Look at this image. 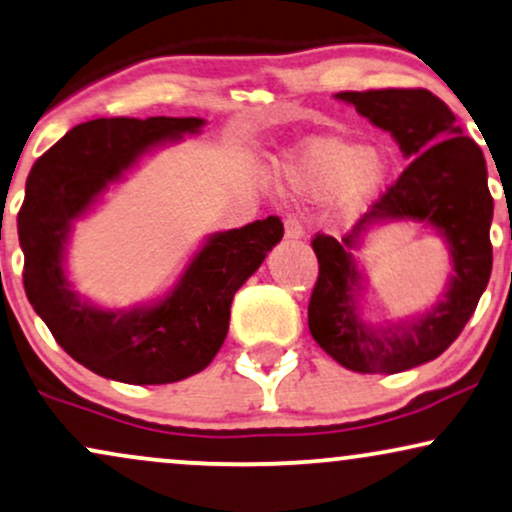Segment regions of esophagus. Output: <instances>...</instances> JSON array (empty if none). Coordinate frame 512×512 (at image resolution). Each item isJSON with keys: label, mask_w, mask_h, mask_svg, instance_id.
<instances>
[{"label": "esophagus", "mask_w": 512, "mask_h": 512, "mask_svg": "<svg viewBox=\"0 0 512 512\" xmlns=\"http://www.w3.org/2000/svg\"><path fill=\"white\" fill-rule=\"evenodd\" d=\"M283 229H286V238H302L304 236L302 222L293 215H288L286 219H283Z\"/></svg>", "instance_id": "1"}]
</instances>
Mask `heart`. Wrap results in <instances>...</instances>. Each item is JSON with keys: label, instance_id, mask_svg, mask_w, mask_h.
<instances>
[{"label": "heart", "instance_id": "obj_1", "mask_svg": "<svg viewBox=\"0 0 512 512\" xmlns=\"http://www.w3.org/2000/svg\"><path fill=\"white\" fill-rule=\"evenodd\" d=\"M390 160L380 148H364L357 141L319 137L290 155L281 179L290 191L321 198L338 191V205L347 212L366 208L383 189Z\"/></svg>", "mask_w": 512, "mask_h": 512}]
</instances>
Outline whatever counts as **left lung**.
Masks as SVG:
<instances>
[{
	"mask_svg": "<svg viewBox=\"0 0 512 512\" xmlns=\"http://www.w3.org/2000/svg\"><path fill=\"white\" fill-rule=\"evenodd\" d=\"M338 99L390 132L411 163L340 241L326 234L312 238L319 278L309 300V333L349 371L392 375L437 359L475 314L491 276L494 198L482 148L463 137L451 108L428 89L340 92ZM380 218L432 223L450 243L455 262L445 300L392 329L360 319V275L351 252L360 231Z\"/></svg>",
	"mask_w": 512,
	"mask_h": 512,
	"instance_id": "obj_1",
	"label": "left lung"
}]
</instances>
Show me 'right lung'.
Listing matches in <instances>:
<instances>
[{
	"mask_svg": "<svg viewBox=\"0 0 512 512\" xmlns=\"http://www.w3.org/2000/svg\"><path fill=\"white\" fill-rule=\"evenodd\" d=\"M200 118H96L70 129L32 165L18 212L25 295L77 364L129 385L203 371L229 331L231 300L283 238L278 217L212 236L165 300L132 312L82 302L63 274L70 224L146 151L198 132Z\"/></svg>",
	"mask_w": 512,
	"mask_h": 512,
	"instance_id": "right-lung-1",
	"label": "right lung"
}]
</instances>
